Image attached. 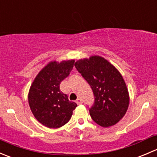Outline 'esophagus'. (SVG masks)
<instances>
[{
	"label": "esophagus",
	"mask_w": 157,
	"mask_h": 157,
	"mask_svg": "<svg viewBox=\"0 0 157 157\" xmlns=\"http://www.w3.org/2000/svg\"><path fill=\"white\" fill-rule=\"evenodd\" d=\"M76 102H77V104L80 105V104L83 103V101H82V99H80V98H78V99H77V100H76Z\"/></svg>",
	"instance_id": "34e87169"
}]
</instances>
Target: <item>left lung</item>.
<instances>
[{
    "label": "left lung",
    "instance_id": "1",
    "mask_svg": "<svg viewBox=\"0 0 157 157\" xmlns=\"http://www.w3.org/2000/svg\"><path fill=\"white\" fill-rule=\"evenodd\" d=\"M74 66L94 94V103L90 109L92 119L104 128L117 124L129 105L128 90L119 71L98 55L78 60Z\"/></svg>",
    "mask_w": 157,
    "mask_h": 157
}]
</instances>
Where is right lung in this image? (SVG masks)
<instances>
[{
  "mask_svg": "<svg viewBox=\"0 0 157 157\" xmlns=\"http://www.w3.org/2000/svg\"><path fill=\"white\" fill-rule=\"evenodd\" d=\"M74 60L51 61L43 67L30 86L28 100L35 118L49 128H58L69 121L77 106L60 90V83L69 75Z\"/></svg>",
  "mask_w": 157,
  "mask_h": 157,
  "instance_id": "obj_1",
  "label": "right lung"
}]
</instances>
